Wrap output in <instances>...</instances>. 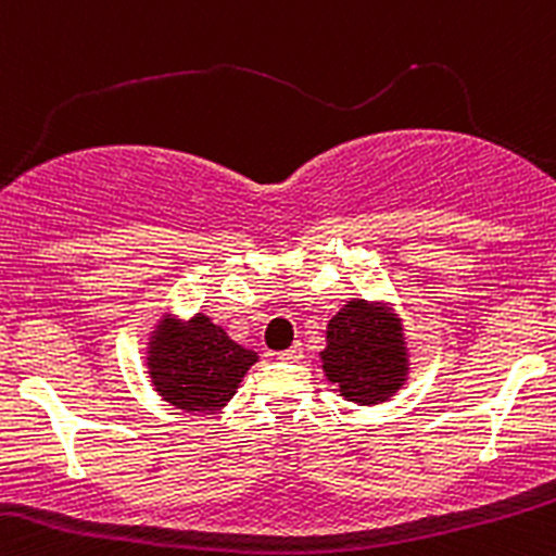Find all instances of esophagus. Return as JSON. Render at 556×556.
Wrapping results in <instances>:
<instances>
[{
	"mask_svg": "<svg viewBox=\"0 0 556 556\" xmlns=\"http://www.w3.org/2000/svg\"><path fill=\"white\" fill-rule=\"evenodd\" d=\"M278 358H280V362H300V358H302V345H291L289 351L278 353Z\"/></svg>",
	"mask_w": 556,
	"mask_h": 556,
	"instance_id": "34e87169",
	"label": "esophagus"
}]
</instances>
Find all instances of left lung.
I'll use <instances>...</instances> for the list:
<instances>
[{"label":"left lung","instance_id":"left-lung-1","mask_svg":"<svg viewBox=\"0 0 556 556\" xmlns=\"http://www.w3.org/2000/svg\"><path fill=\"white\" fill-rule=\"evenodd\" d=\"M326 342L324 371L348 402L377 404L399 391L406 356L402 326L391 313L351 302L331 318Z\"/></svg>","mask_w":556,"mask_h":556}]
</instances>
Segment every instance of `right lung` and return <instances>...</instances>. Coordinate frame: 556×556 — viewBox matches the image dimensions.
I'll list each match as a JSON object with an SVG mask.
<instances>
[{
    "label": "right lung",
    "mask_w": 556,
    "mask_h": 556,
    "mask_svg": "<svg viewBox=\"0 0 556 556\" xmlns=\"http://www.w3.org/2000/svg\"><path fill=\"white\" fill-rule=\"evenodd\" d=\"M150 353L157 393L187 412H214L230 402L240 377L256 362V353L232 342L205 316L185 326L163 324Z\"/></svg>",
    "instance_id": "obj_1"
}]
</instances>
